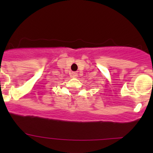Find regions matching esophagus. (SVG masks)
I'll return each mask as SVG.
<instances>
[{
    "mask_svg": "<svg viewBox=\"0 0 153 153\" xmlns=\"http://www.w3.org/2000/svg\"><path fill=\"white\" fill-rule=\"evenodd\" d=\"M77 76H78V74L75 72H72V73H71V77H72V78H76Z\"/></svg>",
    "mask_w": 153,
    "mask_h": 153,
    "instance_id": "1",
    "label": "esophagus"
}]
</instances>
